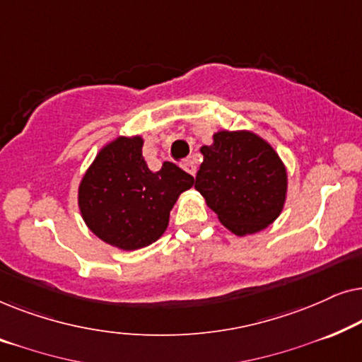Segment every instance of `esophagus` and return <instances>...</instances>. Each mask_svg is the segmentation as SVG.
Here are the masks:
<instances>
[{
    "label": "esophagus",
    "instance_id": "esophagus-1",
    "mask_svg": "<svg viewBox=\"0 0 362 362\" xmlns=\"http://www.w3.org/2000/svg\"><path fill=\"white\" fill-rule=\"evenodd\" d=\"M181 168H182V170H185L186 173H189L191 176L196 175V165H194V161H191V160L182 161V163H181Z\"/></svg>",
    "mask_w": 362,
    "mask_h": 362
}]
</instances>
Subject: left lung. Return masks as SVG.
Wrapping results in <instances>:
<instances>
[{"label": "left lung", "instance_id": "1", "mask_svg": "<svg viewBox=\"0 0 362 362\" xmlns=\"http://www.w3.org/2000/svg\"><path fill=\"white\" fill-rule=\"evenodd\" d=\"M201 153L194 187L227 229L255 234L280 216L286 170L269 143L252 132H219Z\"/></svg>", "mask_w": 362, "mask_h": 362}]
</instances>
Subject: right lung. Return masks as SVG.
<instances>
[{"instance_id":"1","label":"right lung","mask_w":362,"mask_h":362,"mask_svg":"<svg viewBox=\"0 0 362 362\" xmlns=\"http://www.w3.org/2000/svg\"><path fill=\"white\" fill-rule=\"evenodd\" d=\"M140 136H120L102 148L78 186V207L93 234L123 250L160 239L170 211L194 177L165 161L153 173L141 155Z\"/></svg>"}]
</instances>
